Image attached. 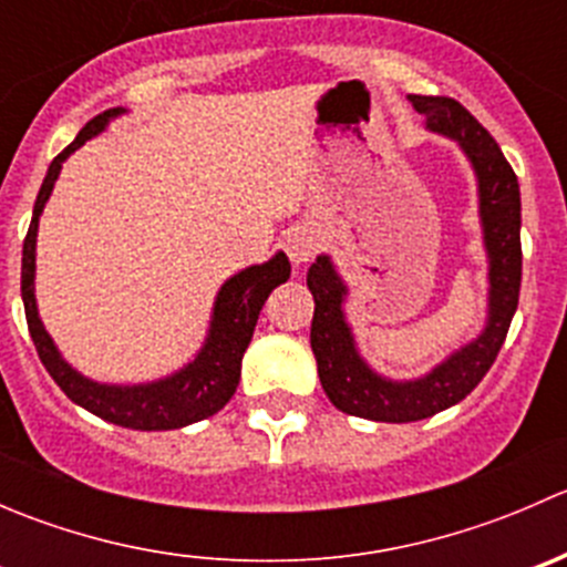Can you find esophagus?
Wrapping results in <instances>:
<instances>
[{
  "instance_id": "obj_1",
  "label": "esophagus",
  "mask_w": 567,
  "mask_h": 567,
  "mask_svg": "<svg viewBox=\"0 0 567 567\" xmlns=\"http://www.w3.org/2000/svg\"><path fill=\"white\" fill-rule=\"evenodd\" d=\"M318 247L320 241L316 230H310V227H293V230L288 233V238H285V251H288V257L296 262V266L310 262L312 257H316Z\"/></svg>"
}]
</instances>
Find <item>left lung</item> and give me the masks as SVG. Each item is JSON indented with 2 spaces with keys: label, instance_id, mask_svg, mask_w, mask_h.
<instances>
[{
  "label": "left lung",
  "instance_id": "1",
  "mask_svg": "<svg viewBox=\"0 0 567 567\" xmlns=\"http://www.w3.org/2000/svg\"><path fill=\"white\" fill-rule=\"evenodd\" d=\"M409 101L416 112L425 114L427 128L458 142L477 175L480 219L488 251V320L477 340L422 379H381L353 346V334L342 316L348 290L329 257L320 255L307 271V285L316 299L310 346L320 386L337 409L373 422H416L461 403L494 364L522 290V194L516 173L494 136L458 101L444 95H409Z\"/></svg>",
  "mask_w": 567,
  "mask_h": 567
}]
</instances>
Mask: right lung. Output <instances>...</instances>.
<instances>
[{
  "label": "right lung",
  "instance_id": "obj_1",
  "mask_svg": "<svg viewBox=\"0 0 567 567\" xmlns=\"http://www.w3.org/2000/svg\"><path fill=\"white\" fill-rule=\"evenodd\" d=\"M125 109H109L90 120L76 140L49 164V173L40 186L35 210H32L30 230L24 238V257H21V299H24L27 326H30L32 342L38 348V357L43 368L49 370L51 379L56 381L62 392L82 409L93 411L101 420L114 422L131 431H175V427L192 425V422L205 420L225 409L227 400L236 394L238 379H241V359L249 348L251 334H255L257 316L266 305L268 293L277 285L288 282L290 262L285 251H277L262 266H249L241 274L227 279L221 285L214 305V318H210L208 337H205L203 351L188 362L186 368L167 375L162 381L134 386H114L99 384V381L84 379L82 373L71 368L56 351L54 340L43 329L38 318L35 305V241H38V219L43 214V205L54 188L56 175H60L62 162L71 156L76 147L93 140L95 134L106 128V123Z\"/></svg>",
  "mask_w": 567,
  "mask_h": 567
}]
</instances>
